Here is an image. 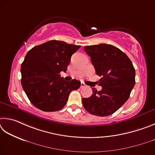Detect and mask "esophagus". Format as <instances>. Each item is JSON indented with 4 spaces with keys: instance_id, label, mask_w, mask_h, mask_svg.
I'll list each match as a JSON object with an SVG mask.
<instances>
[{
    "instance_id": "34e87169",
    "label": "esophagus",
    "mask_w": 155,
    "mask_h": 155,
    "mask_svg": "<svg viewBox=\"0 0 155 155\" xmlns=\"http://www.w3.org/2000/svg\"><path fill=\"white\" fill-rule=\"evenodd\" d=\"M84 86H86V84L84 83H83V82H81V85H80V87L81 88H83V87H84Z\"/></svg>"
}]
</instances>
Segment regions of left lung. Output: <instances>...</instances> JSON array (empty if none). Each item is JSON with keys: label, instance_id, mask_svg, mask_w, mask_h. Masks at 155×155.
Segmentation results:
<instances>
[{"label": "left lung", "instance_id": "obj_1", "mask_svg": "<svg viewBox=\"0 0 155 155\" xmlns=\"http://www.w3.org/2000/svg\"><path fill=\"white\" fill-rule=\"evenodd\" d=\"M90 56L97 75L101 77V91L93 89L88 98H82L85 110L93 115L110 116L127 100L135 84V71L131 60L120 49L101 43L84 47Z\"/></svg>", "mask_w": 155, "mask_h": 155}]
</instances>
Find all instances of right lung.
<instances>
[{
  "label": "right lung",
  "instance_id": "obj_1",
  "mask_svg": "<svg viewBox=\"0 0 155 155\" xmlns=\"http://www.w3.org/2000/svg\"><path fill=\"white\" fill-rule=\"evenodd\" d=\"M80 48L51 40L35 46L26 54L21 65V83L35 107L44 112L61 110L71 92L80 88V81L67 82L60 75L67 71L71 57Z\"/></svg>",
  "mask_w": 155,
  "mask_h": 155
}]
</instances>
